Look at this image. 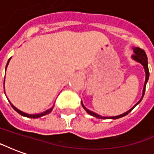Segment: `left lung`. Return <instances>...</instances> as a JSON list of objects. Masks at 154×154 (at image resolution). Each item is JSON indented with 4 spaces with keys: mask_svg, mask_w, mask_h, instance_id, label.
<instances>
[{
    "mask_svg": "<svg viewBox=\"0 0 154 154\" xmlns=\"http://www.w3.org/2000/svg\"><path fill=\"white\" fill-rule=\"evenodd\" d=\"M134 54L133 55V58L134 59V60H136L137 62H139V63H140L142 64L143 66V67H144V70H145V73H146V78H145V82H144V86H143V96H142V98L140 99V100H139V102L136 104L133 107V108H131L130 110H128L127 112H125V113L122 114V115H120V116H113V117H108L107 119H119V118H120V117H123V116H125L126 115H128V114L131 111V110L134 108V107L138 105V104L143 99V95H144V91H145V87H146V84H147V82H148V80H149V67H148V57H147V55H146L145 52H144V50H143V49H141V48H135L134 49ZM82 107H83L84 109L86 110V111H87V113L90 114L91 116H95V117H97V118H98V119H106V117H102V116H99V115H97V114L94 113V112H92V111H91V110H87L86 107L84 106H83V103L82 102Z\"/></svg>",
    "mask_w": 154,
    "mask_h": 154,
    "instance_id": "obj_1",
    "label": "left lung"
}]
</instances>
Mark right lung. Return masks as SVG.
<instances>
[{
  "label": "right lung",
  "instance_id": "add662e5",
  "mask_svg": "<svg viewBox=\"0 0 154 154\" xmlns=\"http://www.w3.org/2000/svg\"><path fill=\"white\" fill-rule=\"evenodd\" d=\"M10 60H11V58L9 59L8 62H7V64H6V67H7V65H8L9 63V62H10ZM11 106L12 108L14 109V110L17 112V113H19L20 115H21V116H25V117H29V118H33V119H36V118H39V117H42V116H46V115H48V114H49L53 110V108H54V106L52 107V108H50L49 110H46V111H44V112H43V113H41V114H38V115H28V114H26V113H24V112H22V111H20V110H19L17 108H15L13 105H12L11 103Z\"/></svg>",
  "mask_w": 154,
  "mask_h": 154
}]
</instances>
